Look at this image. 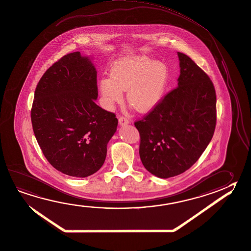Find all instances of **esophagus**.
<instances>
[{
    "instance_id": "obj_1",
    "label": "esophagus",
    "mask_w": 251,
    "mask_h": 251,
    "mask_svg": "<svg viewBox=\"0 0 251 251\" xmlns=\"http://www.w3.org/2000/svg\"><path fill=\"white\" fill-rule=\"evenodd\" d=\"M118 121H119V124L121 126H125V125L129 124L128 119L126 118V117H124V116H120Z\"/></svg>"
}]
</instances>
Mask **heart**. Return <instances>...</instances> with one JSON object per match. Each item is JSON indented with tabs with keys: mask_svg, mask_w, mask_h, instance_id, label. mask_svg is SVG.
<instances>
[{
	"mask_svg": "<svg viewBox=\"0 0 251 251\" xmlns=\"http://www.w3.org/2000/svg\"><path fill=\"white\" fill-rule=\"evenodd\" d=\"M167 64L146 55L122 58L112 65L110 77L100 81V91L106 106L122 101L127 91L128 104L141 113L155 108L167 87Z\"/></svg>",
	"mask_w": 251,
	"mask_h": 251,
	"instance_id": "1",
	"label": "heart"
}]
</instances>
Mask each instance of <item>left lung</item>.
Masks as SVG:
<instances>
[{
    "label": "left lung",
    "mask_w": 251,
    "mask_h": 251,
    "mask_svg": "<svg viewBox=\"0 0 251 251\" xmlns=\"http://www.w3.org/2000/svg\"><path fill=\"white\" fill-rule=\"evenodd\" d=\"M178 86L135 122L146 170L167 179L192 167L211 142L217 122L214 85L188 55L178 52Z\"/></svg>",
    "instance_id": "obj_1"
}]
</instances>
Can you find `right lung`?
I'll return each instance as SVG.
<instances>
[{
  "instance_id": "add662e5",
  "label": "right lung",
  "mask_w": 251,
  "mask_h": 251,
  "mask_svg": "<svg viewBox=\"0 0 251 251\" xmlns=\"http://www.w3.org/2000/svg\"><path fill=\"white\" fill-rule=\"evenodd\" d=\"M97 98V71L80 52L54 62L37 84L33 132L48 161L67 176H92L105 162L118 120L98 106Z\"/></svg>"
}]
</instances>
